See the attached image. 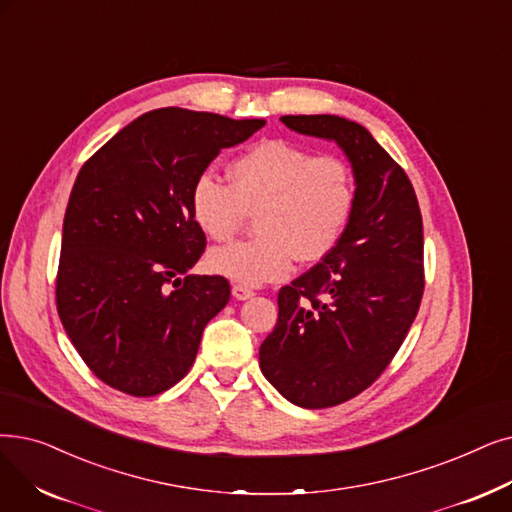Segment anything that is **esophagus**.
<instances>
[{
    "instance_id": "esophagus-1",
    "label": "esophagus",
    "mask_w": 512,
    "mask_h": 512,
    "mask_svg": "<svg viewBox=\"0 0 512 512\" xmlns=\"http://www.w3.org/2000/svg\"><path fill=\"white\" fill-rule=\"evenodd\" d=\"M232 297L238 299V301H247L251 297H255V293L251 291L249 286H242V284H234L232 286Z\"/></svg>"
}]
</instances>
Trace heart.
I'll use <instances>...</instances> for the list:
<instances>
[{"label": "heart", "mask_w": 512, "mask_h": 512, "mask_svg": "<svg viewBox=\"0 0 512 512\" xmlns=\"http://www.w3.org/2000/svg\"><path fill=\"white\" fill-rule=\"evenodd\" d=\"M230 186L201 175L192 186L196 226L213 240H230L257 213L259 236L213 249L207 268L242 286L284 278L295 261L318 263L339 244L355 203L349 167L314 157L284 140H265L230 165Z\"/></svg>", "instance_id": "1"}]
</instances>
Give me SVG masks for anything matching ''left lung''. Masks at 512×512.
<instances>
[{"label":"left lung","instance_id":"left-lung-1","mask_svg":"<svg viewBox=\"0 0 512 512\" xmlns=\"http://www.w3.org/2000/svg\"><path fill=\"white\" fill-rule=\"evenodd\" d=\"M280 121L335 142L355 184L335 251L278 293V322L259 347L265 379L316 410L370 387L404 343L425 288L422 217L408 175L366 127L337 115Z\"/></svg>","mask_w":512,"mask_h":512}]
</instances>
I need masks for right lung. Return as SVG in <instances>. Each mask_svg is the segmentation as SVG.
<instances>
[{
    "instance_id": "right-lung-1",
    "label": "right lung",
    "mask_w": 512,
    "mask_h": 512,
    "mask_svg": "<svg viewBox=\"0 0 512 512\" xmlns=\"http://www.w3.org/2000/svg\"><path fill=\"white\" fill-rule=\"evenodd\" d=\"M263 125L175 106L150 110L81 167L64 213L56 305L66 335L106 385L150 397L194 364L230 284L188 274L205 251L192 186L219 150Z\"/></svg>"
}]
</instances>
